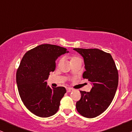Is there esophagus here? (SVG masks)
Here are the masks:
<instances>
[{
  "mask_svg": "<svg viewBox=\"0 0 132 132\" xmlns=\"http://www.w3.org/2000/svg\"><path fill=\"white\" fill-rule=\"evenodd\" d=\"M73 91V89H72V88H67V93H70V92H71Z\"/></svg>",
  "mask_w": 132,
  "mask_h": 132,
  "instance_id": "obj_1",
  "label": "esophagus"
}]
</instances>
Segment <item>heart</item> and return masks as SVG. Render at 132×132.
<instances>
[{
    "label": "heart",
    "mask_w": 132,
    "mask_h": 132,
    "mask_svg": "<svg viewBox=\"0 0 132 132\" xmlns=\"http://www.w3.org/2000/svg\"><path fill=\"white\" fill-rule=\"evenodd\" d=\"M80 58L77 56H72L70 57V62H74V61H77V60H80Z\"/></svg>",
    "instance_id": "b5f03b06"
}]
</instances>
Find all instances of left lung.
I'll use <instances>...</instances> for the list:
<instances>
[{
    "instance_id": "obj_1",
    "label": "left lung",
    "mask_w": 132,
    "mask_h": 132,
    "mask_svg": "<svg viewBox=\"0 0 132 132\" xmlns=\"http://www.w3.org/2000/svg\"><path fill=\"white\" fill-rule=\"evenodd\" d=\"M74 50L84 57L85 71L83 78L92 83L90 92L80 91L81 98L76 109L86 118H95L107 109L115 95L118 84V73L110 53L98 48Z\"/></svg>"
}]
</instances>
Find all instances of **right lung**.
I'll return each instance as SVG.
<instances>
[{
    "label": "right lung",
    "instance_id": "obj_1",
    "mask_svg": "<svg viewBox=\"0 0 132 132\" xmlns=\"http://www.w3.org/2000/svg\"><path fill=\"white\" fill-rule=\"evenodd\" d=\"M68 52L56 45L41 44L27 52L21 59L16 73L19 95L27 109L38 117H49L58 111L65 88H51L46 80L55 71L56 59Z\"/></svg>",
    "mask_w": 132,
    "mask_h": 132
}]
</instances>
